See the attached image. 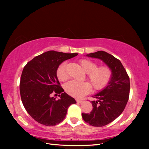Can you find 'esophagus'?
Masks as SVG:
<instances>
[{
	"label": "esophagus",
	"mask_w": 149,
	"mask_h": 149,
	"mask_svg": "<svg viewBox=\"0 0 149 149\" xmlns=\"http://www.w3.org/2000/svg\"><path fill=\"white\" fill-rule=\"evenodd\" d=\"M75 100H76L77 102H78V103H81L82 102H83V100H82V99H76Z\"/></svg>",
	"instance_id": "esophagus-1"
}]
</instances>
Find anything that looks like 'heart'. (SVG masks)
I'll return each mask as SVG.
<instances>
[{
  "label": "heart",
  "instance_id": "heart-1",
  "mask_svg": "<svg viewBox=\"0 0 149 149\" xmlns=\"http://www.w3.org/2000/svg\"><path fill=\"white\" fill-rule=\"evenodd\" d=\"M79 64L83 71L87 73V79L90 81L94 90L102 89L108 84L111 78L112 71L108 66H97L96 63L88 59H80ZM66 63L63 62L57 69V77L61 81H66L68 78L66 71ZM65 90L70 95L81 97L90 92L91 86L87 82L70 81L65 84Z\"/></svg>",
  "mask_w": 149,
  "mask_h": 149
}]
</instances>
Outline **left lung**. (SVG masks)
Listing matches in <instances>:
<instances>
[{
	"instance_id": "8db88e82",
	"label": "left lung",
	"mask_w": 149,
	"mask_h": 149,
	"mask_svg": "<svg viewBox=\"0 0 149 149\" xmlns=\"http://www.w3.org/2000/svg\"><path fill=\"white\" fill-rule=\"evenodd\" d=\"M86 56L101 59L112 71L107 86L93 96L97 100L91 101L92 111L90 114L82 113L86 123L94 127H102L115 120L124 110L129 100L130 80L122 63L110 54L97 51Z\"/></svg>"
}]
</instances>
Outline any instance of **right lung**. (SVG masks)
I'll list each match as a JSON object with an SVG mask.
<instances>
[{"mask_svg":"<svg viewBox=\"0 0 149 149\" xmlns=\"http://www.w3.org/2000/svg\"><path fill=\"white\" fill-rule=\"evenodd\" d=\"M77 55L50 50L36 56L24 66L20 83L22 102L29 115L41 124H58L65 119L68 107L76 103L63 92L56 72L62 62ZM52 93H61L60 99L52 97Z\"/></svg>","mask_w":149,"mask_h":149,"instance_id":"right-lung-1","label":"right lung"}]
</instances>
